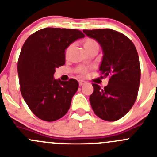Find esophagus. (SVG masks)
<instances>
[{
  "label": "esophagus",
  "instance_id": "obj_1",
  "mask_svg": "<svg viewBox=\"0 0 157 157\" xmlns=\"http://www.w3.org/2000/svg\"><path fill=\"white\" fill-rule=\"evenodd\" d=\"M78 83H79V86H82L85 84L86 82L84 81V80H79V81H78Z\"/></svg>",
  "mask_w": 157,
  "mask_h": 157
}]
</instances>
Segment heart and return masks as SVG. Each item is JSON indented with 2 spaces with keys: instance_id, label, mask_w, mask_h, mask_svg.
<instances>
[{
  "instance_id": "1",
  "label": "heart",
  "mask_w": 157,
  "mask_h": 157,
  "mask_svg": "<svg viewBox=\"0 0 157 157\" xmlns=\"http://www.w3.org/2000/svg\"><path fill=\"white\" fill-rule=\"evenodd\" d=\"M82 45L84 48H85V50L86 52H89V51H91V50H98V48H99V45H98V43L95 41L94 39L93 38H86L84 41H82ZM71 50V46L67 47L66 48V50H65V55L67 56ZM80 72L84 74L86 73V70L85 69L82 68L80 70Z\"/></svg>"
}]
</instances>
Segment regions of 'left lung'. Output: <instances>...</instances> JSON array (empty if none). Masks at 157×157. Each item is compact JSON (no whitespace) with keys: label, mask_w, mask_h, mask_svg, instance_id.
<instances>
[{"label":"left lung","mask_w":157,"mask_h":157,"mask_svg":"<svg viewBox=\"0 0 157 157\" xmlns=\"http://www.w3.org/2000/svg\"><path fill=\"white\" fill-rule=\"evenodd\" d=\"M86 35L101 45L103 58L99 71L109 77V84L101 89L93 84L90 102L94 113L106 121H116L125 116L137 99L140 78L139 58L134 43L112 29L83 30Z\"/></svg>","instance_id":"obj_1"}]
</instances>
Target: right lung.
<instances>
[{"mask_svg": "<svg viewBox=\"0 0 157 157\" xmlns=\"http://www.w3.org/2000/svg\"><path fill=\"white\" fill-rule=\"evenodd\" d=\"M85 35L78 30L47 27L26 40L18 60L20 91L25 102L37 117L57 120L66 114L78 88L74 78L55 79L56 68L65 63V50Z\"/></svg>", "mask_w": 157, "mask_h": 157, "instance_id": "obj_1", "label": "right lung"}]
</instances>
